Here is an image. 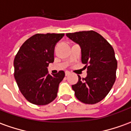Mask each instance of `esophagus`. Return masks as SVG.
<instances>
[{
  "instance_id": "obj_1",
  "label": "esophagus",
  "mask_w": 131,
  "mask_h": 131,
  "mask_svg": "<svg viewBox=\"0 0 131 131\" xmlns=\"http://www.w3.org/2000/svg\"><path fill=\"white\" fill-rule=\"evenodd\" d=\"M69 74H70V72H69V71H65V76L66 77H67V76H69Z\"/></svg>"
}]
</instances>
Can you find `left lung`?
I'll return each mask as SVG.
<instances>
[{
  "instance_id": "left-lung-1",
  "label": "left lung",
  "mask_w": 131,
  "mask_h": 131,
  "mask_svg": "<svg viewBox=\"0 0 131 131\" xmlns=\"http://www.w3.org/2000/svg\"><path fill=\"white\" fill-rule=\"evenodd\" d=\"M67 36L81 48V61L87 77L72 85L75 95L85 104H96L111 91L116 80L117 61L112 46L94 31L67 33Z\"/></svg>"
}]
</instances>
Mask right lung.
<instances>
[{
	"label": "right lung",
	"mask_w": 131,
	"mask_h": 131,
	"mask_svg": "<svg viewBox=\"0 0 131 131\" xmlns=\"http://www.w3.org/2000/svg\"><path fill=\"white\" fill-rule=\"evenodd\" d=\"M64 35L36 34L22 44L15 55L14 77L23 96L32 104L46 105L57 97L64 71L51 76L47 67L54 62V46Z\"/></svg>",
	"instance_id": "obj_1"
}]
</instances>
